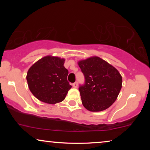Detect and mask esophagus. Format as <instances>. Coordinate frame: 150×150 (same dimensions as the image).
<instances>
[{
  "instance_id": "1",
  "label": "esophagus",
  "mask_w": 150,
  "mask_h": 150,
  "mask_svg": "<svg viewBox=\"0 0 150 150\" xmlns=\"http://www.w3.org/2000/svg\"><path fill=\"white\" fill-rule=\"evenodd\" d=\"M72 86L74 88H76L78 87V83H77V82H75V83H74L72 84Z\"/></svg>"
}]
</instances>
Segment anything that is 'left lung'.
<instances>
[{"label":"left lung","instance_id":"left-lung-1","mask_svg":"<svg viewBox=\"0 0 150 150\" xmlns=\"http://www.w3.org/2000/svg\"><path fill=\"white\" fill-rule=\"evenodd\" d=\"M85 83L80 85L82 103L90 111H102L115 101L122 89V76L103 59L90 57L79 62Z\"/></svg>","mask_w":150,"mask_h":150}]
</instances>
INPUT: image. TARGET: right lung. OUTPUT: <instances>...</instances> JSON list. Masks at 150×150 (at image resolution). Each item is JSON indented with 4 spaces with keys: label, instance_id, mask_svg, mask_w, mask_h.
<instances>
[{
    "label": "right lung",
    "instance_id": "right-lung-1",
    "mask_svg": "<svg viewBox=\"0 0 150 150\" xmlns=\"http://www.w3.org/2000/svg\"><path fill=\"white\" fill-rule=\"evenodd\" d=\"M65 60L57 57L41 59L28 69L26 80L34 96L45 103L54 104L64 100L71 86L67 81Z\"/></svg>",
    "mask_w": 150,
    "mask_h": 150
}]
</instances>
